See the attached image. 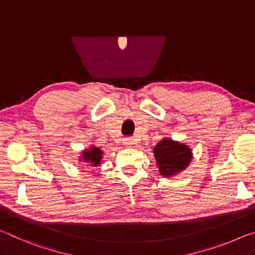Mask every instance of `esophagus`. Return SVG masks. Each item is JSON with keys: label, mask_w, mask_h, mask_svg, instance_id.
<instances>
[{"label": "esophagus", "mask_w": 255, "mask_h": 255, "mask_svg": "<svg viewBox=\"0 0 255 255\" xmlns=\"http://www.w3.org/2000/svg\"><path fill=\"white\" fill-rule=\"evenodd\" d=\"M133 142H134V139H133L132 136H128V137H125V139H124L125 144H132Z\"/></svg>", "instance_id": "1"}]
</instances>
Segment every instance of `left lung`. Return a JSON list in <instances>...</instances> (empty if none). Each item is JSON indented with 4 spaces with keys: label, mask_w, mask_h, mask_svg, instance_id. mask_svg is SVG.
Returning a JSON list of instances; mask_svg holds the SVG:
<instances>
[{
    "label": "left lung",
    "mask_w": 255,
    "mask_h": 255,
    "mask_svg": "<svg viewBox=\"0 0 255 255\" xmlns=\"http://www.w3.org/2000/svg\"><path fill=\"white\" fill-rule=\"evenodd\" d=\"M160 175L166 177L182 172L192 159L191 149L185 144L175 142L173 140H161L153 148Z\"/></svg>",
    "instance_id": "8db88e82"
}]
</instances>
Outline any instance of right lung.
<instances>
[{
	"instance_id": "add662e5",
	"label": "right lung",
	"mask_w": 255,
	"mask_h": 255,
	"mask_svg": "<svg viewBox=\"0 0 255 255\" xmlns=\"http://www.w3.org/2000/svg\"><path fill=\"white\" fill-rule=\"evenodd\" d=\"M100 159H102V150L98 148L91 147L90 150L83 152V160L86 162H90L91 165L98 166L100 164Z\"/></svg>"
}]
</instances>
